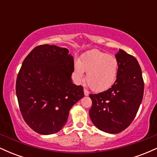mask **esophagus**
<instances>
[{
    "label": "esophagus",
    "instance_id": "1",
    "mask_svg": "<svg viewBox=\"0 0 157 157\" xmlns=\"http://www.w3.org/2000/svg\"><path fill=\"white\" fill-rule=\"evenodd\" d=\"M89 91H88L86 89H84V95H85V96H89Z\"/></svg>",
    "mask_w": 157,
    "mask_h": 157
}]
</instances>
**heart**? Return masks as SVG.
<instances>
[{
	"label": "heart",
	"mask_w": 157,
	"mask_h": 157,
	"mask_svg": "<svg viewBox=\"0 0 157 157\" xmlns=\"http://www.w3.org/2000/svg\"><path fill=\"white\" fill-rule=\"evenodd\" d=\"M119 63L116 57L105 52L94 49L85 52L74 64L73 76L80 82L86 73V82L96 92L106 91L117 80Z\"/></svg>",
	"instance_id": "b5f03b06"
}]
</instances>
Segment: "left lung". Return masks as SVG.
<instances>
[{"label": "left lung", "instance_id": "8db88e82", "mask_svg": "<svg viewBox=\"0 0 157 157\" xmlns=\"http://www.w3.org/2000/svg\"><path fill=\"white\" fill-rule=\"evenodd\" d=\"M115 57L119 69L114 83L107 91L89 95L91 120L97 128L109 134H118L130 125L144 93L142 70L136 59L122 49Z\"/></svg>", "mask_w": 157, "mask_h": 157}]
</instances>
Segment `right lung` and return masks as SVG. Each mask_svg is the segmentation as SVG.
Here are the masks:
<instances>
[{"label": "right lung", "instance_id": "obj_1", "mask_svg": "<svg viewBox=\"0 0 157 157\" xmlns=\"http://www.w3.org/2000/svg\"><path fill=\"white\" fill-rule=\"evenodd\" d=\"M74 59L55 45L34 48L23 60L16 80V95L23 120L35 132L55 134L66 125L69 111L84 97L71 80Z\"/></svg>", "mask_w": 157, "mask_h": 157}]
</instances>
